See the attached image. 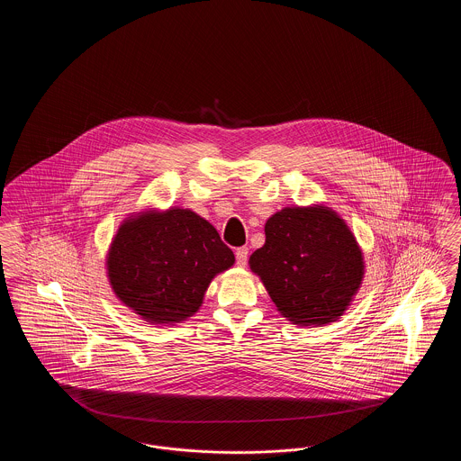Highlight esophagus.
<instances>
[{
    "mask_svg": "<svg viewBox=\"0 0 461 461\" xmlns=\"http://www.w3.org/2000/svg\"><path fill=\"white\" fill-rule=\"evenodd\" d=\"M235 256H237V264H239L240 267H243V266L247 264V258H249V249H247V247H240V249H237Z\"/></svg>",
    "mask_w": 461,
    "mask_h": 461,
    "instance_id": "1",
    "label": "esophagus"
}]
</instances>
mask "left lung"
Returning <instances> with one entry per match:
<instances>
[{
  "instance_id": "1",
  "label": "left lung",
  "mask_w": 461,
  "mask_h": 461,
  "mask_svg": "<svg viewBox=\"0 0 461 461\" xmlns=\"http://www.w3.org/2000/svg\"><path fill=\"white\" fill-rule=\"evenodd\" d=\"M266 241L249 266L278 312L299 327L337 321L365 278L351 228L323 203L284 207L264 226Z\"/></svg>"
}]
</instances>
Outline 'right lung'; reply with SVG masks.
Instances as JSON below:
<instances>
[{
    "mask_svg": "<svg viewBox=\"0 0 461 461\" xmlns=\"http://www.w3.org/2000/svg\"><path fill=\"white\" fill-rule=\"evenodd\" d=\"M235 264L216 228L192 209H143L121 222L105 267L115 297L150 325L183 323Z\"/></svg>",
    "mask_w": 461,
    "mask_h": 461,
    "instance_id": "1",
    "label": "right lung"
}]
</instances>
